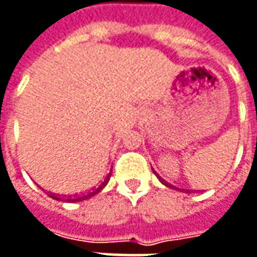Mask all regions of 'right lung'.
<instances>
[{"label":"right lung","instance_id":"right-lung-1","mask_svg":"<svg viewBox=\"0 0 257 257\" xmlns=\"http://www.w3.org/2000/svg\"><path fill=\"white\" fill-rule=\"evenodd\" d=\"M109 179H110V173L107 174V177L98 185L97 188H93L91 190H88V192H85V193H81V195H71V196H64V198H61V196H58V195H55V193H51L49 196L53 198V199H58V201H61V199H64V201H68V202H78V201H84V199H87V198H91V196H94L96 193H98L101 189L104 188L106 185H107V182H109Z\"/></svg>","mask_w":257,"mask_h":257}]
</instances>
